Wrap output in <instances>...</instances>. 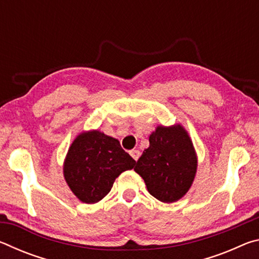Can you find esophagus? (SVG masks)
<instances>
[{"label": "esophagus", "instance_id": "esophagus-1", "mask_svg": "<svg viewBox=\"0 0 259 259\" xmlns=\"http://www.w3.org/2000/svg\"><path fill=\"white\" fill-rule=\"evenodd\" d=\"M130 155L133 156V159L135 161H137L140 156V152H139V150H133V151H130Z\"/></svg>", "mask_w": 259, "mask_h": 259}]
</instances>
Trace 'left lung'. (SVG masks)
<instances>
[{
	"mask_svg": "<svg viewBox=\"0 0 259 259\" xmlns=\"http://www.w3.org/2000/svg\"><path fill=\"white\" fill-rule=\"evenodd\" d=\"M198 157L187 131L181 124L159 125L150 136V147L143 152L135 171L147 191L161 202H176L194 181Z\"/></svg>",
	"mask_w": 259,
	"mask_h": 259,
	"instance_id": "1",
	"label": "left lung"
}]
</instances>
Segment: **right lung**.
<instances>
[{"instance_id":"right-lung-1","label":"right lung","mask_w":259,"mask_h":259,"mask_svg":"<svg viewBox=\"0 0 259 259\" xmlns=\"http://www.w3.org/2000/svg\"><path fill=\"white\" fill-rule=\"evenodd\" d=\"M136 161L115 138L98 130L82 133L74 139L64 162V177L76 198L96 203L106 196L115 179L131 170Z\"/></svg>"}]
</instances>
